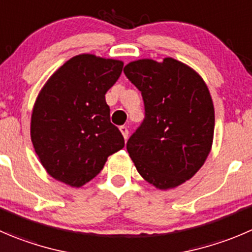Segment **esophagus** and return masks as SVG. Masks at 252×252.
I'll return each instance as SVG.
<instances>
[{"label": "esophagus", "instance_id": "34e87169", "mask_svg": "<svg viewBox=\"0 0 252 252\" xmlns=\"http://www.w3.org/2000/svg\"><path fill=\"white\" fill-rule=\"evenodd\" d=\"M119 130H121V133L123 134V136H124V139H128V134H129V130H128V128H126V126H122L121 128H119Z\"/></svg>", "mask_w": 252, "mask_h": 252}]
</instances>
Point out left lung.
I'll list each match as a JSON object with an SVG mask.
<instances>
[{"mask_svg": "<svg viewBox=\"0 0 252 252\" xmlns=\"http://www.w3.org/2000/svg\"><path fill=\"white\" fill-rule=\"evenodd\" d=\"M129 81L141 92L145 117L126 150L138 172L167 189L192 177L206 161L214 134L208 87L194 70L172 58L129 63Z\"/></svg>", "mask_w": 252, "mask_h": 252, "instance_id": "1", "label": "left lung"}]
</instances>
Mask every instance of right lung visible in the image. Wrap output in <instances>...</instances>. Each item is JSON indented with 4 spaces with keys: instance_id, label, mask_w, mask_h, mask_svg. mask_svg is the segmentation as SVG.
<instances>
[{
    "instance_id": "add662e5",
    "label": "right lung",
    "mask_w": 252,
    "mask_h": 252,
    "mask_svg": "<svg viewBox=\"0 0 252 252\" xmlns=\"http://www.w3.org/2000/svg\"><path fill=\"white\" fill-rule=\"evenodd\" d=\"M122 69L119 60L81 54L66 61L40 91L31 138L41 165L55 180L81 187L101 172L109 155L124 148L104 96Z\"/></svg>"
}]
</instances>
